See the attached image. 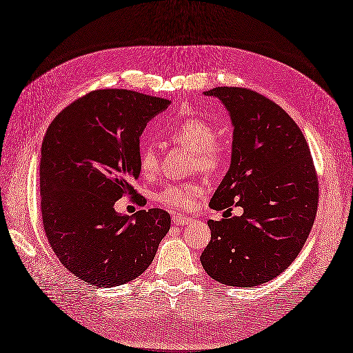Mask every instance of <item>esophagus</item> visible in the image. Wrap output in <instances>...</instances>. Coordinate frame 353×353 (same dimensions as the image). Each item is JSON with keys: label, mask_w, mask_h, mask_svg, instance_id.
Instances as JSON below:
<instances>
[{"label": "esophagus", "mask_w": 353, "mask_h": 353, "mask_svg": "<svg viewBox=\"0 0 353 353\" xmlns=\"http://www.w3.org/2000/svg\"><path fill=\"white\" fill-rule=\"evenodd\" d=\"M192 221V218H189V216H181V215H177V214H174L173 215V224L174 225H186V224H189Z\"/></svg>", "instance_id": "34e87169"}]
</instances>
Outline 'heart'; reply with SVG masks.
I'll list each match as a JSON object with an SVG mask.
<instances>
[{"mask_svg":"<svg viewBox=\"0 0 353 353\" xmlns=\"http://www.w3.org/2000/svg\"><path fill=\"white\" fill-rule=\"evenodd\" d=\"M165 135L170 141H174L180 145L194 152V164L205 172H218L227 161V151L215 142V128L199 117H183L174 125L167 128ZM157 167V155L152 147H143L139 152V168L142 174H151ZM203 193L199 183L168 185L161 192L155 194V199L160 203L176 208V210H192L198 198Z\"/></svg>","mask_w":353,"mask_h":353,"instance_id":"heart-1","label":"heart"}]
</instances>
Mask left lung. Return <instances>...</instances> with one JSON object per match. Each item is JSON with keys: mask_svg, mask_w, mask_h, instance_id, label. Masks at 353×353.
Wrapping results in <instances>:
<instances>
[{"mask_svg": "<svg viewBox=\"0 0 353 353\" xmlns=\"http://www.w3.org/2000/svg\"><path fill=\"white\" fill-rule=\"evenodd\" d=\"M227 109L232 125L231 164L210 206L232 203L241 216L208 221L211 241L201 263L214 281L250 288L288 268L307 241L317 214L319 183L301 129L276 103L256 91H203Z\"/></svg>", "mask_w": 353, "mask_h": 353, "instance_id": "8db88e82", "label": "left lung"}]
</instances>
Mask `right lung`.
I'll return each mask as SVG.
<instances>
[{
  "instance_id": "add662e5",
  "label": "right lung",
  "mask_w": 353,
  "mask_h": 353,
  "mask_svg": "<svg viewBox=\"0 0 353 353\" xmlns=\"http://www.w3.org/2000/svg\"><path fill=\"white\" fill-rule=\"evenodd\" d=\"M168 106L132 90H97L65 108L45 134L39 172L48 241L72 275L97 288L142 275L170 230L159 208L132 216L114 210L135 193L139 137Z\"/></svg>"
}]
</instances>
